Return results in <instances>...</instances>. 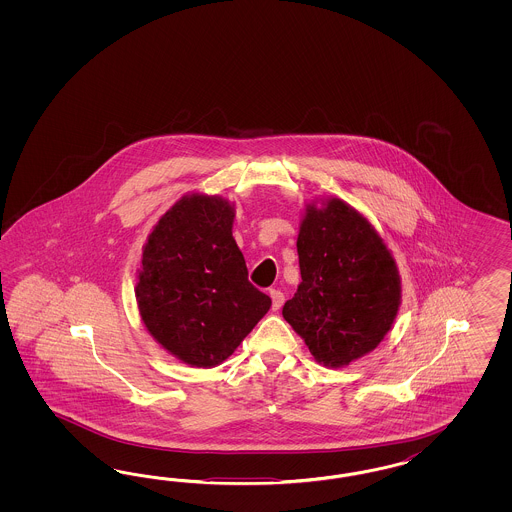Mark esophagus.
Returning a JSON list of instances; mask_svg holds the SVG:
<instances>
[{"instance_id": "esophagus-1", "label": "esophagus", "mask_w": 512, "mask_h": 512, "mask_svg": "<svg viewBox=\"0 0 512 512\" xmlns=\"http://www.w3.org/2000/svg\"><path fill=\"white\" fill-rule=\"evenodd\" d=\"M270 296H272V310L278 311L285 302V295L279 289H270Z\"/></svg>"}]
</instances>
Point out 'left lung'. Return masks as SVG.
<instances>
[{
    "label": "left lung",
    "instance_id": "1",
    "mask_svg": "<svg viewBox=\"0 0 512 512\" xmlns=\"http://www.w3.org/2000/svg\"><path fill=\"white\" fill-rule=\"evenodd\" d=\"M302 281L283 306L317 362L341 368L373 351L400 308L398 268L355 208L308 204L296 240Z\"/></svg>",
    "mask_w": 512,
    "mask_h": 512
}]
</instances>
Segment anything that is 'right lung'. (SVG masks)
Instances as JSON below:
<instances>
[{"label": "right lung", "instance_id": "1", "mask_svg": "<svg viewBox=\"0 0 512 512\" xmlns=\"http://www.w3.org/2000/svg\"><path fill=\"white\" fill-rule=\"evenodd\" d=\"M233 219L229 202L189 195L159 219L142 251L140 317L169 353L197 368L231 357L272 306L249 283Z\"/></svg>", "mask_w": 512, "mask_h": 512}]
</instances>
